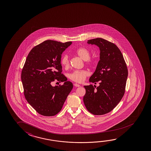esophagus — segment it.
<instances>
[{
	"mask_svg": "<svg viewBox=\"0 0 151 151\" xmlns=\"http://www.w3.org/2000/svg\"><path fill=\"white\" fill-rule=\"evenodd\" d=\"M74 85L75 86L77 87H78L80 86V85H79V84H76V83H75L74 84Z\"/></svg>",
	"mask_w": 151,
	"mask_h": 151,
	"instance_id": "obj_1",
	"label": "esophagus"
}]
</instances>
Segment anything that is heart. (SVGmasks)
Instances as JSON below:
<instances>
[{"label":"heart","mask_w":151,"mask_h":151,"mask_svg":"<svg viewBox=\"0 0 151 151\" xmlns=\"http://www.w3.org/2000/svg\"><path fill=\"white\" fill-rule=\"evenodd\" d=\"M76 54L81 59L86 61L87 64L89 65L95 64L94 60L89 58L91 57V52L86 47H81L77 48L75 50ZM60 63L65 68H68L69 66V58L68 55L65 54L62 56L60 59ZM89 75V73L86 69L76 70L69 74L70 79L76 83H82L87 77Z\"/></svg>","instance_id":"heart-1"}]
</instances>
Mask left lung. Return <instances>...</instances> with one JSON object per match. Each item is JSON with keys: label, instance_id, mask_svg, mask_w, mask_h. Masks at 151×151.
I'll return each instance as SVG.
<instances>
[{"label": "left lung", "instance_id": "1", "mask_svg": "<svg viewBox=\"0 0 151 151\" xmlns=\"http://www.w3.org/2000/svg\"><path fill=\"white\" fill-rule=\"evenodd\" d=\"M87 43L99 48L100 60L89 78V82L95 84L99 82V85L84 86L86 94L83 101L91 114L101 115L111 111L123 97L128 70L116 45L101 38L88 40Z\"/></svg>", "mask_w": 151, "mask_h": 151}]
</instances>
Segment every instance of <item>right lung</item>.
I'll return each instance as SVG.
<instances>
[{
	"mask_svg": "<svg viewBox=\"0 0 151 151\" xmlns=\"http://www.w3.org/2000/svg\"><path fill=\"white\" fill-rule=\"evenodd\" d=\"M47 40L38 45L28 55L21 75L24 95L28 103L39 114L52 116L62 109L73 85L62 74V53L72 44ZM55 80L65 81L52 87Z\"/></svg>",
	"mask_w": 151,
	"mask_h": 151,
	"instance_id": "add662e5",
	"label": "right lung"
}]
</instances>
